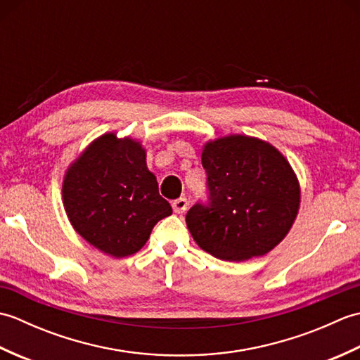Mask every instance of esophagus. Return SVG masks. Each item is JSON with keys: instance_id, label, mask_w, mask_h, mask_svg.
<instances>
[{"instance_id": "34e87169", "label": "esophagus", "mask_w": 360, "mask_h": 360, "mask_svg": "<svg viewBox=\"0 0 360 360\" xmlns=\"http://www.w3.org/2000/svg\"><path fill=\"white\" fill-rule=\"evenodd\" d=\"M172 207H173L174 213H184L188 209V201L186 200V198H179V200L173 201Z\"/></svg>"}]
</instances>
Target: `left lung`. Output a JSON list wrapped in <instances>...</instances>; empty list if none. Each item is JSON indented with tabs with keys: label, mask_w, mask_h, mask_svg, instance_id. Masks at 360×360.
<instances>
[{
	"label": "left lung",
	"mask_w": 360,
	"mask_h": 360,
	"mask_svg": "<svg viewBox=\"0 0 360 360\" xmlns=\"http://www.w3.org/2000/svg\"><path fill=\"white\" fill-rule=\"evenodd\" d=\"M209 205L196 204L186 223L198 246L227 262L262 257L285 238L300 209V182L272 143L229 134L202 147Z\"/></svg>",
	"instance_id": "8db88e82"
}]
</instances>
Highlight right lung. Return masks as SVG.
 Instances as JSON below:
<instances>
[{"label": "right lung", "mask_w": 360, "mask_h": 360, "mask_svg": "<svg viewBox=\"0 0 360 360\" xmlns=\"http://www.w3.org/2000/svg\"><path fill=\"white\" fill-rule=\"evenodd\" d=\"M62 196L74 231L114 258L141 250L158 221L173 212L159 195L142 143L116 133L97 137L72 160Z\"/></svg>", "instance_id": "obj_1"}]
</instances>
